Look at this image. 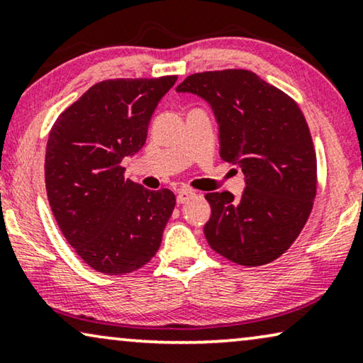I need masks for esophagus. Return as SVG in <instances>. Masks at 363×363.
<instances>
[{"instance_id":"34e87169","label":"esophagus","mask_w":363,"mask_h":363,"mask_svg":"<svg viewBox=\"0 0 363 363\" xmlns=\"http://www.w3.org/2000/svg\"><path fill=\"white\" fill-rule=\"evenodd\" d=\"M196 196L197 194L196 191H192V189H181V191L177 192V203H186Z\"/></svg>"}]
</instances>
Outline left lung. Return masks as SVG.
Segmentation results:
<instances>
[{"mask_svg":"<svg viewBox=\"0 0 363 363\" xmlns=\"http://www.w3.org/2000/svg\"><path fill=\"white\" fill-rule=\"evenodd\" d=\"M202 96L218 123L220 157L242 167L240 197L208 192L203 227L213 252L243 267L281 257L303 227L318 191V161L298 104L245 69L192 74L177 86Z\"/></svg>","mask_w":363,"mask_h":363,"instance_id":"obj_1","label":"left lung"}]
</instances>
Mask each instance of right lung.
<instances>
[{
	"instance_id": "1",
	"label": "right lung",
	"mask_w": 363,
	"mask_h": 363,
	"mask_svg": "<svg viewBox=\"0 0 363 363\" xmlns=\"http://www.w3.org/2000/svg\"><path fill=\"white\" fill-rule=\"evenodd\" d=\"M176 80L99 82L49 133L44 169L50 208L70 247L96 272L131 273L160 250L176 196L125 179L121 161L145 146L151 116Z\"/></svg>"
}]
</instances>
